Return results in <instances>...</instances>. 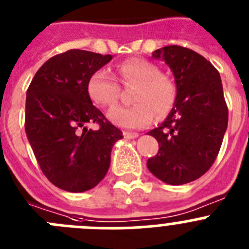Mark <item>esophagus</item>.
Listing matches in <instances>:
<instances>
[{
	"label": "esophagus",
	"instance_id": "1",
	"mask_svg": "<svg viewBox=\"0 0 249 249\" xmlns=\"http://www.w3.org/2000/svg\"><path fill=\"white\" fill-rule=\"evenodd\" d=\"M123 136L127 140H133V138L138 137V133H136V132H123Z\"/></svg>",
	"mask_w": 249,
	"mask_h": 249
}]
</instances>
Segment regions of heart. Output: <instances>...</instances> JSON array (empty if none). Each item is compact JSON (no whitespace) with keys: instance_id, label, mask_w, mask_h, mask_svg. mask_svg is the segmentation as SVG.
<instances>
[{"instance_id":"b5f03b06","label":"heart","mask_w":249,"mask_h":249,"mask_svg":"<svg viewBox=\"0 0 249 249\" xmlns=\"http://www.w3.org/2000/svg\"><path fill=\"white\" fill-rule=\"evenodd\" d=\"M117 74L124 85L136 83L132 106H116L108 118L123 128H143L157 117H163L172 108L176 87L168 77L160 74L155 63L142 58L127 59L117 66ZM87 92L93 102L102 107L116 103L120 87L105 70L96 71L87 82Z\"/></svg>"}]
</instances>
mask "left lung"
<instances>
[{
  "label": "left lung",
  "instance_id": "obj_1",
  "mask_svg": "<svg viewBox=\"0 0 249 249\" xmlns=\"http://www.w3.org/2000/svg\"><path fill=\"white\" fill-rule=\"evenodd\" d=\"M152 57L171 68L177 94L166 120L148 132L160 149L147 167L164 183H188L211 168L227 129L221 76L203 56L181 46L162 47Z\"/></svg>",
  "mask_w": 249,
  "mask_h": 249
}]
</instances>
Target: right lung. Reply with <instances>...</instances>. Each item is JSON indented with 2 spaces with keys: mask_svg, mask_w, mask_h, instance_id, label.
Instances as JSON below:
<instances>
[{
  "mask_svg": "<svg viewBox=\"0 0 249 249\" xmlns=\"http://www.w3.org/2000/svg\"><path fill=\"white\" fill-rule=\"evenodd\" d=\"M112 59L70 50L41 66L26 96L25 129L48 181L67 192L97 186L109 168L113 144L122 132L94 107L87 92L89 77ZM98 123L96 131L87 127Z\"/></svg>",
  "mask_w": 249,
  "mask_h": 249,
  "instance_id": "add662e5",
  "label": "right lung"
}]
</instances>
